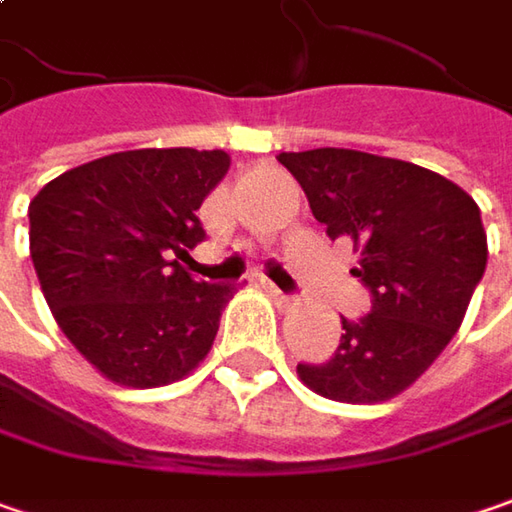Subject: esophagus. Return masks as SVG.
Returning <instances> with one entry per match:
<instances>
[{"label": "esophagus", "instance_id": "obj_1", "mask_svg": "<svg viewBox=\"0 0 512 512\" xmlns=\"http://www.w3.org/2000/svg\"><path fill=\"white\" fill-rule=\"evenodd\" d=\"M265 288H268V294L273 296V299H276V302H279V305H282V308H285V305H291V302H294V296H288V294H285V291H279V288H276V285H273V282H265Z\"/></svg>", "mask_w": 512, "mask_h": 512}]
</instances>
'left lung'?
<instances>
[{
	"label": "left lung",
	"mask_w": 512,
	"mask_h": 512,
	"mask_svg": "<svg viewBox=\"0 0 512 512\" xmlns=\"http://www.w3.org/2000/svg\"><path fill=\"white\" fill-rule=\"evenodd\" d=\"M328 239L360 247L351 273L371 311L345 320L337 351L299 363L308 389L343 403H377L412 386L447 348L487 268L481 210L444 175L357 149L282 152Z\"/></svg>",
	"instance_id": "obj_1"
}]
</instances>
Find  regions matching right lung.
<instances>
[{
    "mask_svg": "<svg viewBox=\"0 0 512 512\" xmlns=\"http://www.w3.org/2000/svg\"><path fill=\"white\" fill-rule=\"evenodd\" d=\"M227 152L132 149L63 172L34 195L31 259L74 348L109 380L149 389L190 374L216 340L233 285L195 282L201 201Z\"/></svg>",
    "mask_w": 512,
    "mask_h": 512,
    "instance_id": "right-lung-1",
    "label": "right lung"
}]
</instances>
